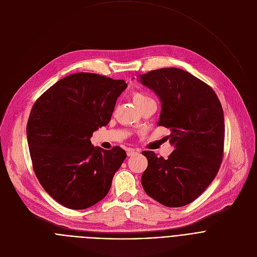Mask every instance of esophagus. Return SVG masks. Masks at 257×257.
I'll return each instance as SVG.
<instances>
[{
    "mask_svg": "<svg viewBox=\"0 0 257 257\" xmlns=\"http://www.w3.org/2000/svg\"><path fill=\"white\" fill-rule=\"evenodd\" d=\"M137 153H138V152H137L136 150L131 149V148L126 150V154H127V156H128V157H131V156H133V155H135V154H137Z\"/></svg>",
    "mask_w": 257,
    "mask_h": 257,
    "instance_id": "34e87169",
    "label": "esophagus"
}]
</instances>
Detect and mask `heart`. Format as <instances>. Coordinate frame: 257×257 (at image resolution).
Wrapping results in <instances>:
<instances>
[{
    "mask_svg": "<svg viewBox=\"0 0 257 257\" xmlns=\"http://www.w3.org/2000/svg\"><path fill=\"white\" fill-rule=\"evenodd\" d=\"M132 97L137 106H140L142 104H144L145 102L152 100L147 94H145L143 92H140V91H134L132 94Z\"/></svg>",
    "mask_w": 257,
    "mask_h": 257,
    "instance_id": "heart-1",
    "label": "heart"
}]
</instances>
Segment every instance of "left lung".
Listing matches in <instances>:
<instances>
[{
  "instance_id": "1",
  "label": "left lung",
  "mask_w": 257,
  "mask_h": 257,
  "mask_svg": "<svg viewBox=\"0 0 257 257\" xmlns=\"http://www.w3.org/2000/svg\"><path fill=\"white\" fill-rule=\"evenodd\" d=\"M140 80L161 100L158 126L170 130L175 150L164 159L143 151L148 166L142 175L144 191L167 207H182L200 196L214 180L223 156L221 104L210 85L180 68H160Z\"/></svg>"
}]
</instances>
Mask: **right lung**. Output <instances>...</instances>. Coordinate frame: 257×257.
<instances>
[{"label":"right lung","mask_w":257,"mask_h":257,"mask_svg":"<svg viewBox=\"0 0 257 257\" xmlns=\"http://www.w3.org/2000/svg\"><path fill=\"white\" fill-rule=\"evenodd\" d=\"M122 79L78 72L54 83L34 104L26 125L35 174L44 190L70 209H85L108 194L125 151L95 148L90 138L111 119Z\"/></svg>","instance_id":"right-lung-1"}]
</instances>
